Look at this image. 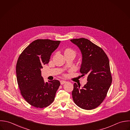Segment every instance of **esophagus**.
Returning <instances> with one entry per match:
<instances>
[{"mask_svg": "<svg viewBox=\"0 0 130 130\" xmlns=\"http://www.w3.org/2000/svg\"><path fill=\"white\" fill-rule=\"evenodd\" d=\"M60 82L61 85H63V84H65V83H67V82H66V81H63V80H61V81H60Z\"/></svg>", "mask_w": 130, "mask_h": 130, "instance_id": "1", "label": "esophagus"}]
</instances>
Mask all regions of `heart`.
Instances as JSON below:
<instances>
[{
	"label": "heart",
	"instance_id": "heart-1",
	"mask_svg": "<svg viewBox=\"0 0 130 130\" xmlns=\"http://www.w3.org/2000/svg\"><path fill=\"white\" fill-rule=\"evenodd\" d=\"M70 52V53H74V54H75V52L74 51H73L72 50H71V49H67L66 51H65V52Z\"/></svg>",
	"mask_w": 130,
	"mask_h": 130
}]
</instances>
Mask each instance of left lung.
Masks as SVG:
<instances>
[{
  "label": "left lung",
  "mask_w": 130,
  "mask_h": 130,
  "mask_svg": "<svg viewBox=\"0 0 130 130\" xmlns=\"http://www.w3.org/2000/svg\"><path fill=\"white\" fill-rule=\"evenodd\" d=\"M70 41L80 50L82 57L80 72L83 76H88V82L81 89L74 83L73 100L82 109L95 108L105 98L112 82L108 58L102 48L87 39Z\"/></svg>",
  "instance_id": "8db88e82"
}]
</instances>
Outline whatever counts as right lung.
<instances>
[{"instance_id": "right-lung-1", "label": "right lung", "mask_w": 130, "mask_h": 130, "mask_svg": "<svg viewBox=\"0 0 130 130\" xmlns=\"http://www.w3.org/2000/svg\"><path fill=\"white\" fill-rule=\"evenodd\" d=\"M60 42L37 39L29 44L18 58L16 66L18 84L24 98L33 106L45 107L54 99L60 82L57 80L45 82L41 69L49 62L52 53Z\"/></svg>"}]
</instances>
